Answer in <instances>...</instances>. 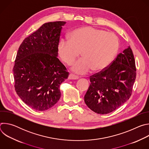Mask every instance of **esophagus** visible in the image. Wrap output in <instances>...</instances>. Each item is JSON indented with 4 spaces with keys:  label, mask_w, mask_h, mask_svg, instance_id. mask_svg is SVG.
Masks as SVG:
<instances>
[{
    "label": "esophagus",
    "mask_w": 149,
    "mask_h": 149,
    "mask_svg": "<svg viewBox=\"0 0 149 149\" xmlns=\"http://www.w3.org/2000/svg\"><path fill=\"white\" fill-rule=\"evenodd\" d=\"M79 77L78 75H76L73 74H70L68 77L69 79H78Z\"/></svg>",
    "instance_id": "1"
}]
</instances>
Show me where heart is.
Returning a JSON list of instances; mask_svg holds the SVG:
<instances>
[{
    "mask_svg": "<svg viewBox=\"0 0 149 149\" xmlns=\"http://www.w3.org/2000/svg\"><path fill=\"white\" fill-rule=\"evenodd\" d=\"M119 42L112 33L94 27H84L73 31L68 39H61L58 52L61 60L70 65L80 55L72 70L85 74L91 69L101 71L107 68L117 53Z\"/></svg>",
    "mask_w": 149,
    "mask_h": 149,
    "instance_id": "obj_1",
    "label": "heart"
}]
</instances>
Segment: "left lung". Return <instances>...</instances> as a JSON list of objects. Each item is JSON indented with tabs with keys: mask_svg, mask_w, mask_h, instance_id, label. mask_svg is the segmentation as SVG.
Listing matches in <instances>:
<instances>
[{
	"mask_svg": "<svg viewBox=\"0 0 149 149\" xmlns=\"http://www.w3.org/2000/svg\"><path fill=\"white\" fill-rule=\"evenodd\" d=\"M136 77L134 57L129 47L105 69L90 77L85 102L96 113H110L130 98Z\"/></svg>",
	"mask_w": 149,
	"mask_h": 149,
	"instance_id": "8db88e82",
	"label": "left lung"
}]
</instances>
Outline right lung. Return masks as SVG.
Listing matches in <instances>:
<instances>
[{
    "instance_id": "right-lung-1",
    "label": "right lung",
    "mask_w": 149,
    "mask_h": 149,
    "mask_svg": "<svg viewBox=\"0 0 149 149\" xmlns=\"http://www.w3.org/2000/svg\"><path fill=\"white\" fill-rule=\"evenodd\" d=\"M63 21L48 22L26 38L17 52L13 68L15 89L27 105L37 111L54 106L61 97L60 84L69 72L58 56Z\"/></svg>"
}]
</instances>
